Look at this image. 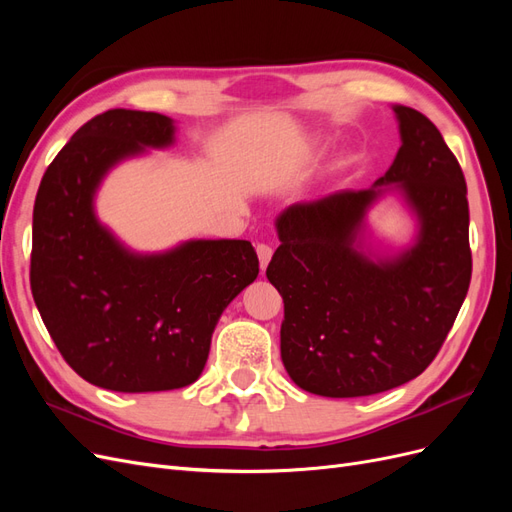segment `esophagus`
<instances>
[{
  "mask_svg": "<svg viewBox=\"0 0 512 512\" xmlns=\"http://www.w3.org/2000/svg\"><path fill=\"white\" fill-rule=\"evenodd\" d=\"M256 254H258V260H260V269L265 271L267 265H269L271 256H273V247H271L269 243H258V245H256Z\"/></svg>",
  "mask_w": 512,
  "mask_h": 512,
  "instance_id": "1",
  "label": "esophagus"
}]
</instances>
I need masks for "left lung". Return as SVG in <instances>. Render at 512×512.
<instances>
[{"label":"left lung","instance_id":"1","mask_svg":"<svg viewBox=\"0 0 512 512\" xmlns=\"http://www.w3.org/2000/svg\"><path fill=\"white\" fill-rule=\"evenodd\" d=\"M401 147L376 185L397 183L421 220L408 252L371 260L354 247L380 190H344L277 218L267 277L284 299L282 361L322 397H363L421 376L436 359L472 277L466 177L440 130L393 106Z\"/></svg>","mask_w":512,"mask_h":512}]
</instances>
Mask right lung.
Instances as JSON below:
<instances>
[{"mask_svg": "<svg viewBox=\"0 0 512 512\" xmlns=\"http://www.w3.org/2000/svg\"><path fill=\"white\" fill-rule=\"evenodd\" d=\"M160 113L113 108L74 132L34 205L32 282L46 331L83 380L119 393L170 391L203 371L226 305L256 280L250 241H190L136 256L94 215L106 170L173 143Z\"/></svg>", "mask_w": 512, "mask_h": 512, "instance_id": "1", "label": "right lung"}]
</instances>
